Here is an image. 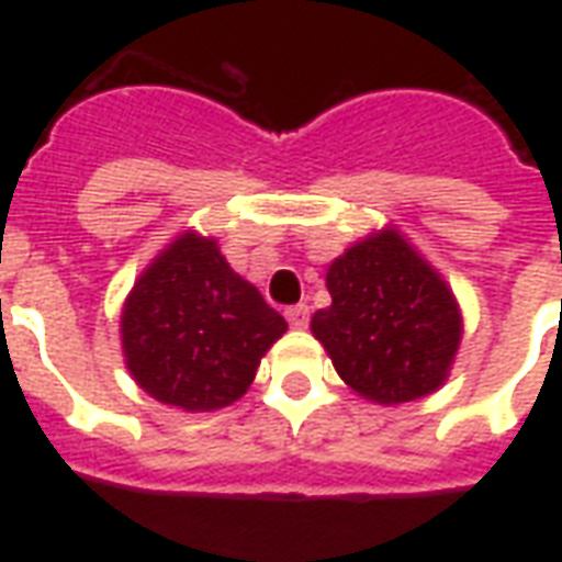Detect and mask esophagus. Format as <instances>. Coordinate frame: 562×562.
Instances as JSON below:
<instances>
[{"label": "esophagus", "mask_w": 562, "mask_h": 562, "mask_svg": "<svg viewBox=\"0 0 562 562\" xmlns=\"http://www.w3.org/2000/svg\"><path fill=\"white\" fill-rule=\"evenodd\" d=\"M285 318H289V325H292V328H306V325H310V306L306 304L289 306V310H285Z\"/></svg>", "instance_id": "esophagus-1"}]
</instances>
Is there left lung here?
<instances>
[{"instance_id": "left-lung-1", "label": "left lung", "mask_w": 562, "mask_h": 562, "mask_svg": "<svg viewBox=\"0 0 562 562\" xmlns=\"http://www.w3.org/2000/svg\"><path fill=\"white\" fill-rule=\"evenodd\" d=\"M325 282L330 306L310 328L349 389L394 406L446 382L463 334L460 306L397 228L349 246L330 261Z\"/></svg>"}]
</instances>
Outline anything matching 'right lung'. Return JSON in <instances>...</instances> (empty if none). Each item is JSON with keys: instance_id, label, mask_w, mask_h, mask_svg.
Returning a JSON list of instances; mask_svg holds the SVG:
<instances>
[{"instance_id": "obj_1", "label": "right lung", "mask_w": 562, "mask_h": 562, "mask_svg": "<svg viewBox=\"0 0 562 562\" xmlns=\"http://www.w3.org/2000/svg\"><path fill=\"white\" fill-rule=\"evenodd\" d=\"M285 330V318L234 273L216 240L195 232H183L149 261L120 316L132 379L186 413L240 401Z\"/></svg>"}]
</instances>
